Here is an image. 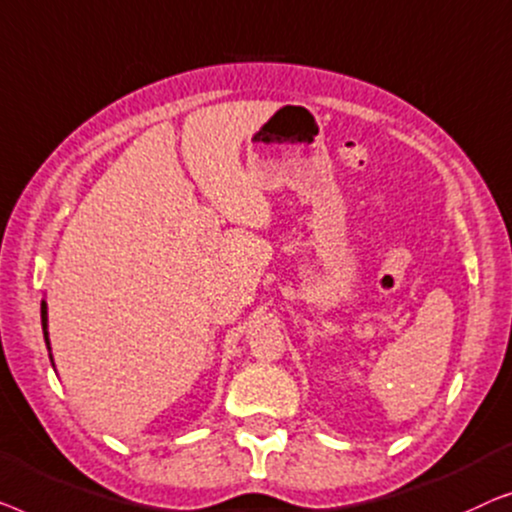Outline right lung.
<instances>
[{
	"label": "right lung",
	"mask_w": 512,
	"mask_h": 512,
	"mask_svg": "<svg viewBox=\"0 0 512 512\" xmlns=\"http://www.w3.org/2000/svg\"><path fill=\"white\" fill-rule=\"evenodd\" d=\"M41 327H43V336H46V345L50 348V343H48V311H46V301H41ZM50 362H53V355H50Z\"/></svg>",
	"instance_id": "obj_1"
}]
</instances>
